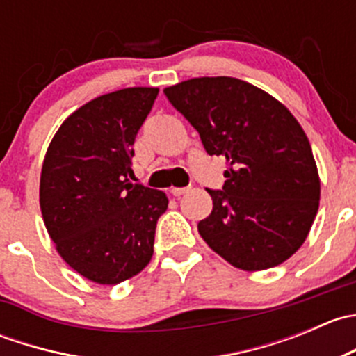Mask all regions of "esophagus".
Returning a JSON list of instances; mask_svg holds the SVG:
<instances>
[{"instance_id": "1", "label": "esophagus", "mask_w": 356, "mask_h": 356, "mask_svg": "<svg viewBox=\"0 0 356 356\" xmlns=\"http://www.w3.org/2000/svg\"><path fill=\"white\" fill-rule=\"evenodd\" d=\"M189 191V188H172V195L174 196H182Z\"/></svg>"}]
</instances>
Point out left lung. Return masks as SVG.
Returning <instances> with one entry per match:
<instances>
[{"label":"left lung","instance_id":"1","mask_svg":"<svg viewBox=\"0 0 356 356\" xmlns=\"http://www.w3.org/2000/svg\"><path fill=\"white\" fill-rule=\"evenodd\" d=\"M198 131L208 155L225 156L224 188L198 224L207 245L234 267L265 270L303 245L321 181L307 134L282 103L234 77H198L163 89Z\"/></svg>","mask_w":356,"mask_h":356}]
</instances>
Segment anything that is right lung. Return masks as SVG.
I'll use <instances>...</instances> for the list:
<instances>
[{"label":"right lung","instance_id":"right-lung-1","mask_svg":"<svg viewBox=\"0 0 356 356\" xmlns=\"http://www.w3.org/2000/svg\"><path fill=\"white\" fill-rule=\"evenodd\" d=\"M156 88H127L75 110L53 138L41 172L42 218L60 257L98 284L149 264L165 193L132 184L134 139Z\"/></svg>","mask_w":356,"mask_h":356}]
</instances>
